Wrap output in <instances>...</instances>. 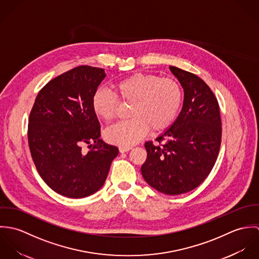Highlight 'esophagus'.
I'll return each mask as SVG.
<instances>
[{
	"label": "esophagus",
	"mask_w": 259,
	"mask_h": 259,
	"mask_svg": "<svg viewBox=\"0 0 259 259\" xmlns=\"http://www.w3.org/2000/svg\"><path fill=\"white\" fill-rule=\"evenodd\" d=\"M132 149V148L131 147H119L118 148V150H119V152L120 153H123V152H126V151H128V150H131Z\"/></svg>",
	"instance_id": "1"
}]
</instances>
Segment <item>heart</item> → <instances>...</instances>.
Instances as JSON below:
<instances>
[{"label":"heart","instance_id":"heart-1","mask_svg":"<svg viewBox=\"0 0 259 259\" xmlns=\"http://www.w3.org/2000/svg\"><path fill=\"white\" fill-rule=\"evenodd\" d=\"M116 96L132 104L128 120L110 127L106 139L120 147H132L148 133L167 127L178 115L183 103L181 84L171 77L154 74H136L114 84ZM111 91L99 89L92 100L94 112L110 122L116 113L118 100Z\"/></svg>","mask_w":259,"mask_h":259}]
</instances>
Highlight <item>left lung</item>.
Wrapping results in <instances>:
<instances>
[{
	"mask_svg": "<svg viewBox=\"0 0 259 259\" xmlns=\"http://www.w3.org/2000/svg\"><path fill=\"white\" fill-rule=\"evenodd\" d=\"M169 70L184 89L183 109L156 138L157 145L145 144L148 157L141 170L151 187L178 195L196 188L210 174L221 148L222 119L217 98L200 77L177 67Z\"/></svg>",
	"mask_w": 259,
	"mask_h": 259,
	"instance_id": "8db88e82",
	"label": "left lung"
}]
</instances>
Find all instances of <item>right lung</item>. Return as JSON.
<instances>
[{
  "mask_svg": "<svg viewBox=\"0 0 259 259\" xmlns=\"http://www.w3.org/2000/svg\"><path fill=\"white\" fill-rule=\"evenodd\" d=\"M105 70L80 66L55 77L37 94L28 141L42 181L57 193L82 198L105 184L118 148L106 144L92 107ZM93 143L84 153L83 143Z\"/></svg>",
  "mask_w": 259,
  "mask_h": 259,
  "instance_id": "1",
  "label": "right lung"
}]
</instances>
